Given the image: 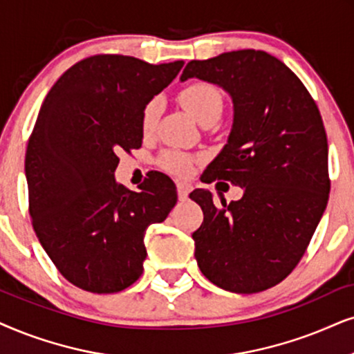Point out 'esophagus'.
<instances>
[{
	"label": "esophagus",
	"mask_w": 354,
	"mask_h": 354,
	"mask_svg": "<svg viewBox=\"0 0 354 354\" xmlns=\"http://www.w3.org/2000/svg\"><path fill=\"white\" fill-rule=\"evenodd\" d=\"M176 186H178V198H180V201H186L187 196H189V192H191V185L180 181Z\"/></svg>",
	"instance_id": "esophagus-1"
}]
</instances>
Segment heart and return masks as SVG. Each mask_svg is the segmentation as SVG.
<instances>
[{"instance_id": "b5f03b06", "label": "heart", "mask_w": 354, "mask_h": 354, "mask_svg": "<svg viewBox=\"0 0 354 354\" xmlns=\"http://www.w3.org/2000/svg\"><path fill=\"white\" fill-rule=\"evenodd\" d=\"M178 100L199 124L204 125L212 122V120L216 122L221 118L223 97L222 93L214 84L205 82H194L186 84L180 91V95H178ZM160 113H162V104H160L158 100H151L147 102L144 111H142V131L145 133L153 132L156 122H158ZM160 165L171 173L187 174L192 169L194 158L191 155L183 153V151L168 150L160 158Z\"/></svg>"}]
</instances>
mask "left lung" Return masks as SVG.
Wrapping results in <instances>:
<instances>
[{
  "label": "left lung",
  "instance_id": "1",
  "mask_svg": "<svg viewBox=\"0 0 354 354\" xmlns=\"http://www.w3.org/2000/svg\"><path fill=\"white\" fill-rule=\"evenodd\" d=\"M218 84L232 96L234 124L204 183L230 181L243 196L214 204L189 194L204 222L192 234L198 266L210 283L236 294L279 284L306 253L326 207L328 144L320 111L294 71L263 50L191 60L181 80Z\"/></svg>",
  "mask_w": 354,
  "mask_h": 354
}]
</instances>
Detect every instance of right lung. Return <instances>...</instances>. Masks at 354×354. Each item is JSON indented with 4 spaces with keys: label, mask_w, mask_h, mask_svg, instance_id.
Listing matches in <instances>:
<instances>
[{
    "label": "right lung",
    "mask_w": 354,
    "mask_h": 354,
    "mask_svg": "<svg viewBox=\"0 0 354 354\" xmlns=\"http://www.w3.org/2000/svg\"><path fill=\"white\" fill-rule=\"evenodd\" d=\"M185 62L151 65L95 55L57 80L40 107L26 151L29 214L60 274L77 288L113 294L144 271V236L176 204L163 173L131 191L114 180L119 153L140 149L142 111Z\"/></svg>",
    "instance_id": "obj_1"
}]
</instances>
